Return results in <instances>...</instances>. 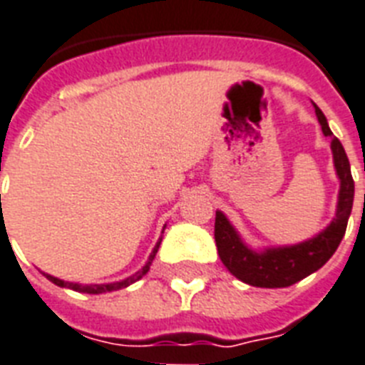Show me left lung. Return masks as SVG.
<instances>
[{
  "mask_svg": "<svg viewBox=\"0 0 365 365\" xmlns=\"http://www.w3.org/2000/svg\"><path fill=\"white\" fill-rule=\"evenodd\" d=\"M313 107L322 133L326 137H331L334 168L339 179L335 217L322 232L311 239H305L302 243L252 249L250 245L245 243L237 230L233 228L228 217L222 211H217L215 241H217L218 256L233 277H237L239 281L247 282L250 287L284 288L296 284L314 271H319L330 260L345 235L346 222L352 211V201H354V180L351 175V164L341 141L331 133L324 113L314 103Z\"/></svg>",
  "mask_w": 365,
  "mask_h": 365,
  "instance_id": "obj_1",
  "label": "left lung"
}]
</instances>
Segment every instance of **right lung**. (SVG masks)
<instances>
[{"mask_svg": "<svg viewBox=\"0 0 365 365\" xmlns=\"http://www.w3.org/2000/svg\"><path fill=\"white\" fill-rule=\"evenodd\" d=\"M164 230H165V226H164ZM162 233H164V232H162ZM160 243H162V237L158 239V243L154 245V249H153V252H150V256H148L147 264L143 265L141 269L137 271V273H133V275L126 277L124 281H118V282H105V284H81V282L62 281V279H58V277L48 275V273H43V275H45L46 279H48V281H51V282H54L56 287L71 288V290H75V292H83V294H105V292H115V290H120V288L130 287V284H133V282L139 281V279H143V277L147 275V271L150 269V264H153L154 256H156V252H158Z\"/></svg>", "mask_w": 365, "mask_h": 365, "instance_id": "add662e5", "label": "right lung"}]
</instances>
